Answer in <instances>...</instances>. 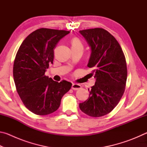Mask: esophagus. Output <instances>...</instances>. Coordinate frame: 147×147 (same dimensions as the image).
<instances>
[{"mask_svg": "<svg viewBox=\"0 0 147 147\" xmlns=\"http://www.w3.org/2000/svg\"><path fill=\"white\" fill-rule=\"evenodd\" d=\"M82 88V86L78 84H73V85H72V89H73V90H78V89H81Z\"/></svg>", "mask_w": 147, "mask_h": 147, "instance_id": "obj_1", "label": "esophagus"}]
</instances>
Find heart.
Masks as SVG:
<instances>
[{
    "label": "heart",
    "instance_id": "heart-1",
    "mask_svg": "<svg viewBox=\"0 0 147 147\" xmlns=\"http://www.w3.org/2000/svg\"><path fill=\"white\" fill-rule=\"evenodd\" d=\"M71 47L73 48H81L83 49V44L80 41V39L78 38H74L71 40Z\"/></svg>",
    "mask_w": 147,
    "mask_h": 147
}]
</instances>
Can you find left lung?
<instances>
[{"instance_id":"obj_1","label":"left lung","mask_w":147,"mask_h":147,"mask_svg":"<svg viewBox=\"0 0 147 147\" xmlns=\"http://www.w3.org/2000/svg\"><path fill=\"white\" fill-rule=\"evenodd\" d=\"M91 47L88 67L96 78L88 100L80 103L84 113L98 117L115 108L125 90L127 67L123 50L116 39L106 30L95 28L80 31Z\"/></svg>"}]
</instances>
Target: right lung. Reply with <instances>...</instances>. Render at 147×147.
Masks as SVG:
<instances>
[{
    "instance_id": "obj_1",
    "label": "right lung",
    "mask_w": 147,
    "mask_h": 147,
    "mask_svg": "<svg viewBox=\"0 0 147 147\" xmlns=\"http://www.w3.org/2000/svg\"><path fill=\"white\" fill-rule=\"evenodd\" d=\"M69 31L39 28L26 37L14 60L13 74L17 93L27 109L36 115L54 112L61 99L71 88L66 80L54 81L45 76L49 63H53L54 49Z\"/></svg>"
}]
</instances>
